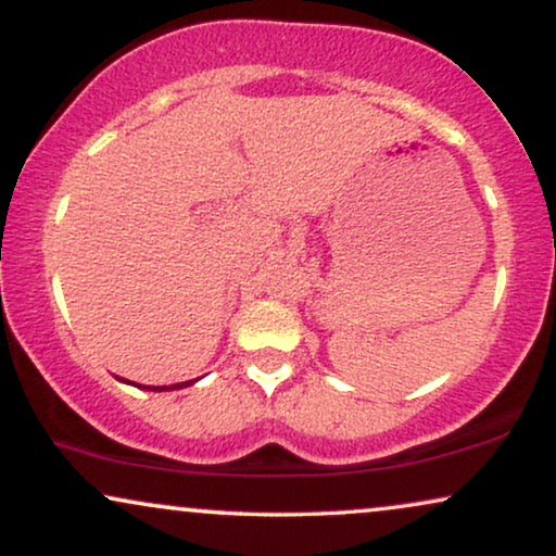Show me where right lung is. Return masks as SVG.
I'll list each match as a JSON object with an SVG mask.
<instances>
[{
  "mask_svg": "<svg viewBox=\"0 0 556 556\" xmlns=\"http://www.w3.org/2000/svg\"><path fill=\"white\" fill-rule=\"evenodd\" d=\"M192 381H182V383H175V387H144V389H150V391H169V389H182V387H190Z\"/></svg>",
  "mask_w": 556,
  "mask_h": 556,
  "instance_id": "add662e5",
  "label": "right lung"
}]
</instances>
